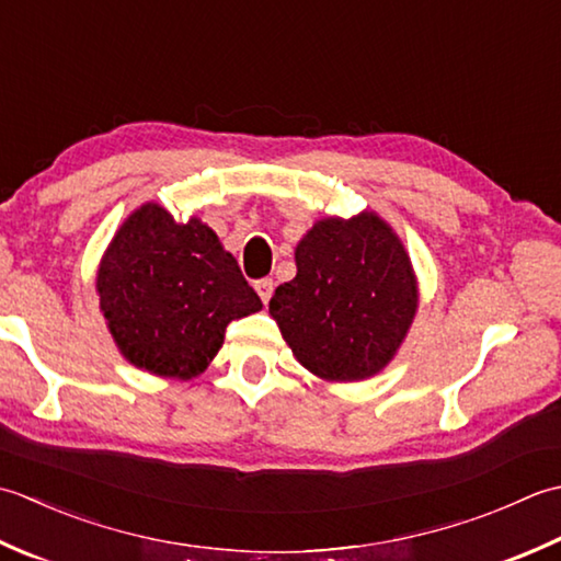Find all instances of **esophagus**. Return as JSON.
I'll return each mask as SVG.
<instances>
[{"instance_id": "1", "label": "esophagus", "mask_w": 561, "mask_h": 561, "mask_svg": "<svg viewBox=\"0 0 561 561\" xmlns=\"http://www.w3.org/2000/svg\"><path fill=\"white\" fill-rule=\"evenodd\" d=\"M273 288H276V283H273V278H261V280H256V293H259V297H261V300H264V302L271 300Z\"/></svg>"}]
</instances>
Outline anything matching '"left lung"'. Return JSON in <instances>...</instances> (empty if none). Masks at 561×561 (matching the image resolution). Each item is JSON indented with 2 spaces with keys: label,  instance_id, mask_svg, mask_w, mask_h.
<instances>
[{
  "label": "left lung",
  "instance_id": "obj_1",
  "mask_svg": "<svg viewBox=\"0 0 561 561\" xmlns=\"http://www.w3.org/2000/svg\"><path fill=\"white\" fill-rule=\"evenodd\" d=\"M297 276L268 312L307 370L331 382L380 373L419 307L416 276L392 227L375 213L327 217L295 249Z\"/></svg>",
  "mask_w": 561,
  "mask_h": 561
}]
</instances>
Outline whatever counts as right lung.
Wrapping results in <instances>:
<instances>
[{
    "label": "right lung",
    "instance_id": "right-lung-1",
    "mask_svg": "<svg viewBox=\"0 0 561 561\" xmlns=\"http://www.w3.org/2000/svg\"><path fill=\"white\" fill-rule=\"evenodd\" d=\"M96 290L123 358L179 380L208 368L232 319L264 307L208 225L198 217L179 225L157 203L121 225Z\"/></svg>",
    "mask_w": 561,
    "mask_h": 561
}]
</instances>
